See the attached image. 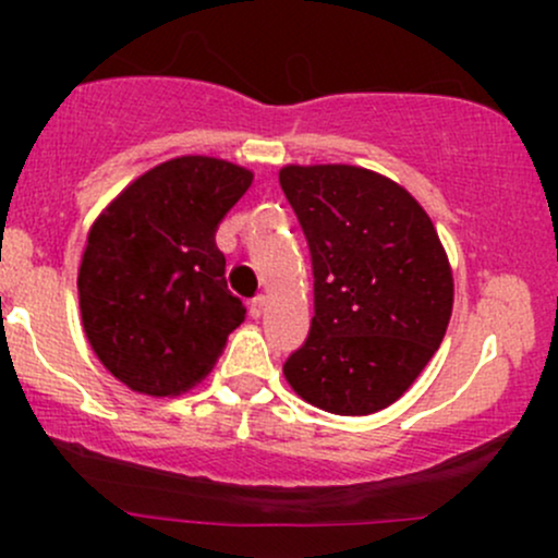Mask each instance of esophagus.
Masks as SVG:
<instances>
[{
    "label": "esophagus",
    "instance_id": "1",
    "mask_svg": "<svg viewBox=\"0 0 558 558\" xmlns=\"http://www.w3.org/2000/svg\"><path fill=\"white\" fill-rule=\"evenodd\" d=\"M267 296H257V299H252V304H248V312H252V317H262L265 315V310H267Z\"/></svg>",
    "mask_w": 558,
    "mask_h": 558
}]
</instances>
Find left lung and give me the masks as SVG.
Returning a JSON list of instances; mask_svg holds the SVG:
<instances>
[{"instance_id":"left-lung-1","label":"left lung","mask_w":558,"mask_h":558,"mask_svg":"<svg viewBox=\"0 0 558 558\" xmlns=\"http://www.w3.org/2000/svg\"><path fill=\"white\" fill-rule=\"evenodd\" d=\"M280 189L312 252L315 317L288 356L293 393L341 417L399 401L444 341L453 272L422 204L356 165H286Z\"/></svg>"}]
</instances>
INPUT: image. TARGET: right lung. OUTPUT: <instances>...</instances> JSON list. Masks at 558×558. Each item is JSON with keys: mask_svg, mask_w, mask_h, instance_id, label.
I'll list each match as a JSON object with an SVG mask.
<instances>
[{"mask_svg": "<svg viewBox=\"0 0 558 558\" xmlns=\"http://www.w3.org/2000/svg\"><path fill=\"white\" fill-rule=\"evenodd\" d=\"M254 172L172 157L101 209L78 267L81 323L96 360L136 393L181 396L213 373L243 323L215 230Z\"/></svg>", "mask_w": 558, "mask_h": 558, "instance_id": "right-lung-1", "label": "right lung"}]
</instances>
